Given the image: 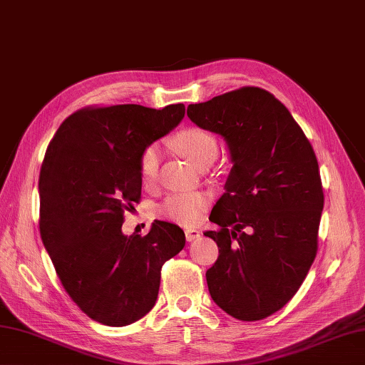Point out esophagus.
Masks as SVG:
<instances>
[{"label":"esophagus","mask_w":365,"mask_h":365,"mask_svg":"<svg viewBox=\"0 0 365 365\" xmlns=\"http://www.w3.org/2000/svg\"><path fill=\"white\" fill-rule=\"evenodd\" d=\"M200 234H202V232L197 230V229H187V230H185V237H187L188 242H195V240H197L200 237Z\"/></svg>","instance_id":"esophagus-1"}]
</instances>
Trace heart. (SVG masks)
Returning <instances> with one entry per match:
<instances>
[{
  "label": "heart",
  "instance_id": "heart-1",
  "mask_svg": "<svg viewBox=\"0 0 365 365\" xmlns=\"http://www.w3.org/2000/svg\"><path fill=\"white\" fill-rule=\"evenodd\" d=\"M174 145L195 165H202L207 160H215L218 155V138L212 131L200 127H187L178 131ZM161 152L158 144L147 145L139 157V173L144 183H152L158 175ZM207 199L202 192H177L169 196L158 208L163 218L195 226L202 218Z\"/></svg>",
  "mask_w": 365,
  "mask_h": 365
}]
</instances>
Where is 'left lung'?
<instances>
[{
  "mask_svg": "<svg viewBox=\"0 0 365 365\" xmlns=\"http://www.w3.org/2000/svg\"><path fill=\"white\" fill-rule=\"evenodd\" d=\"M197 127L224 136L234 166L213 207L220 255L205 277L213 301L243 322L277 312L319 250L324 195L315 152L271 92L245 86L190 105Z\"/></svg>",
  "mask_w": 365,
  "mask_h": 365,
  "instance_id": "8db88e82",
  "label": "left lung"
}]
</instances>
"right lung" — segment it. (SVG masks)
<instances>
[{
  "label": "right lung",
  "instance_id": "1",
  "mask_svg": "<svg viewBox=\"0 0 365 365\" xmlns=\"http://www.w3.org/2000/svg\"><path fill=\"white\" fill-rule=\"evenodd\" d=\"M185 115V105L84 106L61 123L38 175V229L68 297L89 319L127 327L150 311L161 267L183 250V230L155 221L123 235L141 200L139 157Z\"/></svg>",
  "mask_w": 365,
  "mask_h": 365
}]
</instances>
